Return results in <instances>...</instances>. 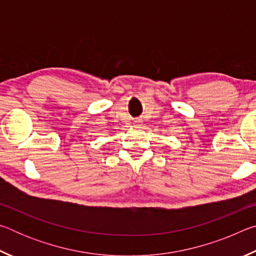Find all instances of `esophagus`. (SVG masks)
<instances>
[{
  "instance_id": "1",
  "label": "esophagus",
  "mask_w": 256,
  "mask_h": 256,
  "mask_svg": "<svg viewBox=\"0 0 256 256\" xmlns=\"http://www.w3.org/2000/svg\"><path fill=\"white\" fill-rule=\"evenodd\" d=\"M134 125H136V126H138V128H140L142 125V120L140 118L136 120H134Z\"/></svg>"
}]
</instances>
